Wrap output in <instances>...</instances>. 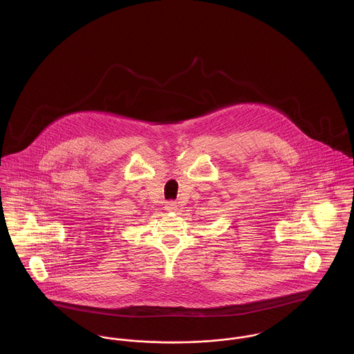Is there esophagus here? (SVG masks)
I'll return each instance as SVG.
<instances>
[{
  "label": "esophagus",
  "instance_id": "obj_1",
  "mask_svg": "<svg viewBox=\"0 0 354 354\" xmlns=\"http://www.w3.org/2000/svg\"><path fill=\"white\" fill-rule=\"evenodd\" d=\"M165 208L167 211H176L177 209V203L173 202V201H167L166 204H165Z\"/></svg>",
  "mask_w": 354,
  "mask_h": 354
}]
</instances>
